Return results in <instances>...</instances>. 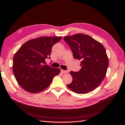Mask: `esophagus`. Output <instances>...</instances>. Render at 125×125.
Listing matches in <instances>:
<instances>
[{"label":"esophagus","mask_w":125,"mask_h":125,"mask_svg":"<svg viewBox=\"0 0 125 125\" xmlns=\"http://www.w3.org/2000/svg\"><path fill=\"white\" fill-rule=\"evenodd\" d=\"M60 72H61V73H62V74H65V73H68V71L67 70H62V69H61V71H60Z\"/></svg>","instance_id":"1"}]
</instances>
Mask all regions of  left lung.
Masks as SVG:
<instances>
[{
	"label": "left lung",
	"instance_id": "1",
	"mask_svg": "<svg viewBox=\"0 0 125 125\" xmlns=\"http://www.w3.org/2000/svg\"><path fill=\"white\" fill-rule=\"evenodd\" d=\"M75 59L81 60V69L71 71L73 81L67 86L78 94H86L97 88L104 80L108 58L104 46L91 36L82 33L63 37Z\"/></svg>",
	"mask_w": 125,
	"mask_h": 125
}]
</instances>
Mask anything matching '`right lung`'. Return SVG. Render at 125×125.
<instances>
[{
	"instance_id": "add662e5",
	"label": "right lung",
	"mask_w": 125,
	"mask_h": 125,
	"mask_svg": "<svg viewBox=\"0 0 125 125\" xmlns=\"http://www.w3.org/2000/svg\"><path fill=\"white\" fill-rule=\"evenodd\" d=\"M62 39L60 36H45L30 40L14 54L12 70L18 84L26 91L39 93L46 89L60 69L45 65L50 58L52 48Z\"/></svg>"
}]
</instances>
